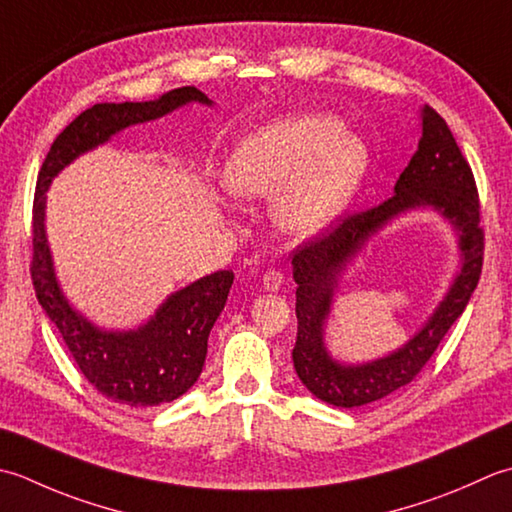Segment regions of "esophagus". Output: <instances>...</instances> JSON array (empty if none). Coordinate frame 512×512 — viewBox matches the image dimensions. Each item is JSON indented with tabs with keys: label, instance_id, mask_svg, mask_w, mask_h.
<instances>
[{
	"label": "esophagus",
	"instance_id": "34e87169",
	"mask_svg": "<svg viewBox=\"0 0 512 512\" xmlns=\"http://www.w3.org/2000/svg\"><path fill=\"white\" fill-rule=\"evenodd\" d=\"M283 283H285V276H283V271H278V269H269L263 276V287L267 291H278L280 287H283Z\"/></svg>",
	"mask_w": 512,
	"mask_h": 512
}]
</instances>
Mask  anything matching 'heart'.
Listing matches in <instances>:
<instances>
[{"instance_id": "b5f03b06", "label": "heart", "mask_w": 512, "mask_h": 512, "mask_svg": "<svg viewBox=\"0 0 512 512\" xmlns=\"http://www.w3.org/2000/svg\"><path fill=\"white\" fill-rule=\"evenodd\" d=\"M367 170V145L340 119L302 112L249 132L225 165V187L241 198L276 196V221L311 236L347 210Z\"/></svg>"}]
</instances>
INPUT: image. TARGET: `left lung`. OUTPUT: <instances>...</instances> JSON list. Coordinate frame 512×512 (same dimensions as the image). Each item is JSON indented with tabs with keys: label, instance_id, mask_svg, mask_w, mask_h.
<instances>
[{
	"label": "left lung",
	"instance_id": "8db88e82",
	"mask_svg": "<svg viewBox=\"0 0 512 512\" xmlns=\"http://www.w3.org/2000/svg\"><path fill=\"white\" fill-rule=\"evenodd\" d=\"M420 119L422 139L393 187L395 194L367 212L340 218L325 236L302 243L291 258L298 285V336L291 351L294 369L318 400L342 409L382 400L409 384L462 316L482 274L484 232L479 227V198L471 165L440 114L424 106ZM411 209H433L452 223L461 247V271L430 320L400 350L362 365L338 363L324 344V325L343 269L371 235Z\"/></svg>",
	"mask_w": 512,
	"mask_h": 512
}]
</instances>
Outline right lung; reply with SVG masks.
<instances>
[{
    "label": "right lung",
    "instance_id": "1",
    "mask_svg": "<svg viewBox=\"0 0 512 512\" xmlns=\"http://www.w3.org/2000/svg\"><path fill=\"white\" fill-rule=\"evenodd\" d=\"M187 103L212 106L194 86L170 90L154 101L97 103L81 112L50 145L37 179L30 276L39 305L55 322L70 356L92 387L108 400L128 406H159L194 387L205 364L207 338L225 307L234 274L214 271L174 291L137 329H101L81 316L59 287L46 236V192L52 179L77 156L108 143L130 125L161 119Z\"/></svg>",
    "mask_w": 512,
    "mask_h": 512
}]
</instances>
